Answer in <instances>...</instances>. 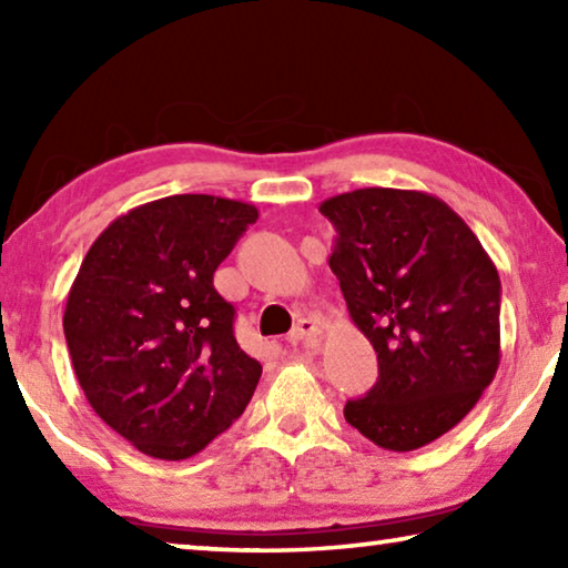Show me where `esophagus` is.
Wrapping results in <instances>:
<instances>
[{"instance_id": "obj_1", "label": "esophagus", "mask_w": 568, "mask_h": 568, "mask_svg": "<svg viewBox=\"0 0 568 568\" xmlns=\"http://www.w3.org/2000/svg\"><path fill=\"white\" fill-rule=\"evenodd\" d=\"M318 335H321V325L311 318H303L293 325L291 333H287V343L297 345L307 338H318Z\"/></svg>"}]
</instances>
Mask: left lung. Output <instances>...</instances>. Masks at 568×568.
<instances>
[{
    "label": "left lung",
    "instance_id": "1",
    "mask_svg": "<svg viewBox=\"0 0 568 568\" xmlns=\"http://www.w3.org/2000/svg\"><path fill=\"white\" fill-rule=\"evenodd\" d=\"M335 227L331 271L378 353V381L345 420L386 450H416L476 406L501 363V281L444 200L363 187L321 203Z\"/></svg>",
    "mask_w": 568,
    "mask_h": 568
}]
</instances>
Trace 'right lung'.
Here are the masks:
<instances>
[{
  "instance_id": "add662e5",
  "label": "right lung",
  "mask_w": 568,
  "mask_h": 568,
  "mask_svg": "<svg viewBox=\"0 0 568 568\" xmlns=\"http://www.w3.org/2000/svg\"><path fill=\"white\" fill-rule=\"evenodd\" d=\"M255 220L240 200L170 195L112 220L84 255L62 318L74 376L145 456L200 454L253 398L263 365L213 275Z\"/></svg>"
}]
</instances>
